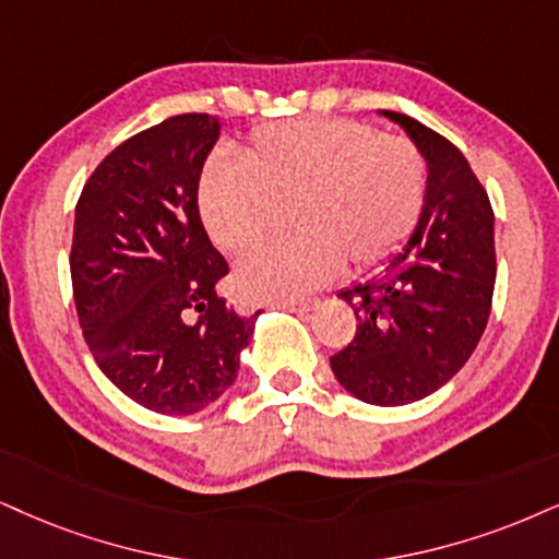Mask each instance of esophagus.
<instances>
[{"instance_id":"esophagus-1","label":"esophagus","mask_w":559,"mask_h":559,"mask_svg":"<svg viewBox=\"0 0 559 559\" xmlns=\"http://www.w3.org/2000/svg\"><path fill=\"white\" fill-rule=\"evenodd\" d=\"M272 308H280V311H287V313H308L316 308V300H306V302H280V306H272Z\"/></svg>"}]
</instances>
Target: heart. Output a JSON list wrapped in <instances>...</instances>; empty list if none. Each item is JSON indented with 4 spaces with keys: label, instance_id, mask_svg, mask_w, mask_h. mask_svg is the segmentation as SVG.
Returning a JSON list of instances; mask_svg holds the SVG:
<instances>
[{
    "label": "heart",
    "instance_id": "heart-1",
    "mask_svg": "<svg viewBox=\"0 0 559 559\" xmlns=\"http://www.w3.org/2000/svg\"><path fill=\"white\" fill-rule=\"evenodd\" d=\"M427 165L412 142L357 121H290L259 129L243 160L215 155L199 183L202 223L223 251H248L293 206L287 243L236 269L251 302H293L332 282L344 261L368 272L391 259L423 215Z\"/></svg>",
    "mask_w": 559,
    "mask_h": 559
}]
</instances>
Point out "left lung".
<instances>
[{
	"mask_svg": "<svg viewBox=\"0 0 559 559\" xmlns=\"http://www.w3.org/2000/svg\"><path fill=\"white\" fill-rule=\"evenodd\" d=\"M404 129L427 165L423 215L404 248L365 285L340 293L355 308V340L332 370L365 404L430 396L464 368L490 319L495 215L466 157L412 116L378 111Z\"/></svg>",
	"mask_w": 559,
	"mask_h": 559,
	"instance_id": "obj_1",
	"label": "left lung"
}]
</instances>
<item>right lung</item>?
I'll use <instances>...</instances> for the list:
<instances>
[{
	"label": "right lung",
	"instance_id": "1",
	"mask_svg": "<svg viewBox=\"0 0 559 559\" xmlns=\"http://www.w3.org/2000/svg\"><path fill=\"white\" fill-rule=\"evenodd\" d=\"M217 116L181 114L114 150L74 210L72 290L98 368L132 402L194 415L236 383L259 313L217 295L227 274L199 217Z\"/></svg>",
	"mask_w": 559,
	"mask_h": 559
}]
</instances>
